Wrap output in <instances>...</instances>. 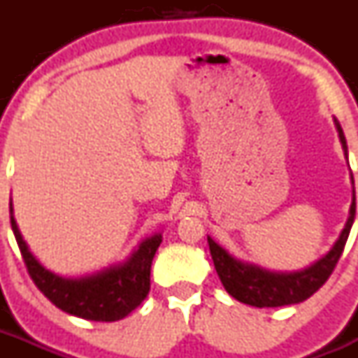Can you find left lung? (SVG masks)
Wrapping results in <instances>:
<instances>
[{
	"mask_svg": "<svg viewBox=\"0 0 358 358\" xmlns=\"http://www.w3.org/2000/svg\"><path fill=\"white\" fill-rule=\"evenodd\" d=\"M335 125H337L344 152L348 155L346 138L342 133L338 120H335ZM353 218H355V196L351 202L348 224L342 231L341 238L337 240V244L333 245V249L326 257L320 258L317 264H313L304 271L275 273L260 269L258 266L244 264L233 258L213 238H207V242H209V249H211L216 273L220 276L225 291L231 296H235L236 300L244 302V304L255 306V308H278V306L304 302L324 286V282L331 276L333 269H335L338 258L344 251L351 225H353Z\"/></svg>",
	"mask_w": 358,
	"mask_h": 358,
	"instance_id": "8db88e82",
	"label": "left lung"
}]
</instances>
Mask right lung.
<instances>
[{
  "label": "right lung",
  "instance_id": "obj_1",
  "mask_svg": "<svg viewBox=\"0 0 358 358\" xmlns=\"http://www.w3.org/2000/svg\"><path fill=\"white\" fill-rule=\"evenodd\" d=\"M10 225L27 271L34 280L36 287L65 313L96 322H114L127 317L133 309L142 304V300L151 289V264L162 242L160 233L143 240L138 251H134L125 264L109 267L91 276L63 278L47 271L32 257L12 216V203Z\"/></svg>",
  "mask_w": 358,
  "mask_h": 358
}]
</instances>
